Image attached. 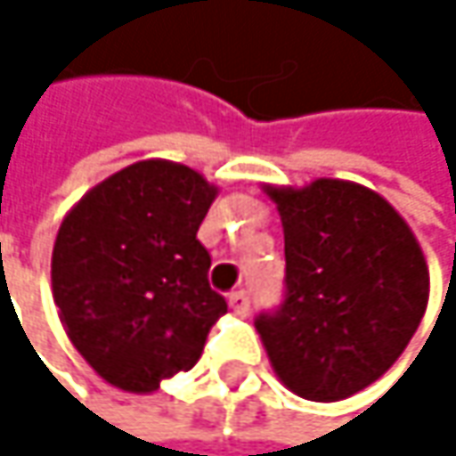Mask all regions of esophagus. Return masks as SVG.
<instances>
[{
	"instance_id": "34e87169",
	"label": "esophagus",
	"mask_w": 456,
	"mask_h": 456,
	"mask_svg": "<svg viewBox=\"0 0 456 456\" xmlns=\"http://www.w3.org/2000/svg\"><path fill=\"white\" fill-rule=\"evenodd\" d=\"M229 309H232L234 314H248V312H250V296H248L245 290L232 293V296H229Z\"/></svg>"
}]
</instances>
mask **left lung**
<instances>
[{"label":"left lung","mask_w":456,"mask_h":456,"mask_svg":"<svg viewBox=\"0 0 456 456\" xmlns=\"http://www.w3.org/2000/svg\"><path fill=\"white\" fill-rule=\"evenodd\" d=\"M285 232V301L256 317L277 378L301 399L340 402L407 348L430 277L417 237L378 192L317 179L264 187Z\"/></svg>","instance_id":"1"}]
</instances>
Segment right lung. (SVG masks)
<instances>
[{"label":"right lung","instance_id":"1","mask_svg":"<svg viewBox=\"0 0 456 456\" xmlns=\"http://www.w3.org/2000/svg\"><path fill=\"white\" fill-rule=\"evenodd\" d=\"M219 187L174 160H139L92 187L52 250L60 322L110 386L152 394L187 372L227 312L198 240Z\"/></svg>","mask_w":456,"mask_h":456}]
</instances>
